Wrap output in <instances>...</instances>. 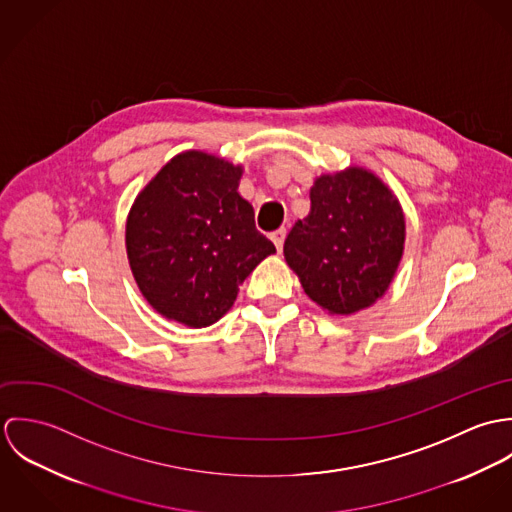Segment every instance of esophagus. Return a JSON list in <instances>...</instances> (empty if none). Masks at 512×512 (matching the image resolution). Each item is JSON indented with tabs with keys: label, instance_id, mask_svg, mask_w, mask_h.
I'll return each mask as SVG.
<instances>
[{
	"label": "esophagus",
	"instance_id": "34e87169",
	"mask_svg": "<svg viewBox=\"0 0 512 512\" xmlns=\"http://www.w3.org/2000/svg\"><path fill=\"white\" fill-rule=\"evenodd\" d=\"M270 238H272V242L276 244L278 252H282V248H284V240H286V228H278V230H274V232L270 234Z\"/></svg>",
	"mask_w": 512,
	"mask_h": 512
}]
</instances>
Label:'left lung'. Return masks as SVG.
<instances>
[{"label":"left lung","mask_w":512,"mask_h":512,"mask_svg":"<svg viewBox=\"0 0 512 512\" xmlns=\"http://www.w3.org/2000/svg\"><path fill=\"white\" fill-rule=\"evenodd\" d=\"M309 199V215L295 222L284 244L288 266L329 313L370 307L388 290L404 252L398 199L363 167L317 177Z\"/></svg>","instance_id":"1"}]
</instances>
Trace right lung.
<instances>
[{
	"mask_svg": "<svg viewBox=\"0 0 512 512\" xmlns=\"http://www.w3.org/2000/svg\"><path fill=\"white\" fill-rule=\"evenodd\" d=\"M242 167L205 151L175 155L136 197L126 222L132 274L147 303L187 327H209L276 246L240 197Z\"/></svg>",
	"mask_w": 512,
	"mask_h": 512,
	"instance_id": "obj_1",
	"label": "right lung"
}]
</instances>
